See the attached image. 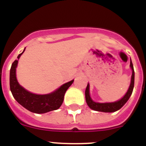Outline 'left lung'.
Returning <instances> with one entry per match:
<instances>
[{
    "label": "left lung",
    "instance_id": "8db88e82",
    "mask_svg": "<svg viewBox=\"0 0 146 146\" xmlns=\"http://www.w3.org/2000/svg\"><path fill=\"white\" fill-rule=\"evenodd\" d=\"M130 67H131V70H132L131 83H130L129 90L127 91L126 94H125V96L122 99H120L119 101L111 103L95 102L93 101L91 96H90V94H89V84L88 83L85 94H86V102H87V104L88 105L89 108L94 110H96V111L104 112V113H113V112H115L121 109L126 104V102L128 101L129 99L131 96V94H132V91H133L134 84H135V71H134L133 64L131 63V60H130Z\"/></svg>",
    "mask_w": 146,
    "mask_h": 146
}]
</instances>
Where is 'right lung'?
<instances>
[{
  "label": "right lung",
  "instance_id": "obj_1",
  "mask_svg": "<svg viewBox=\"0 0 146 146\" xmlns=\"http://www.w3.org/2000/svg\"><path fill=\"white\" fill-rule=\"evenodd\" d=\"M25 50L17 56L19 59ZM18 59L13 62L10 69V90L13 96L19 104L25 109L34 113H45L58 110L64 101V94L69 86L73 83L74 80L60 86L54 92L45 95H38L26 91L22 87L16 78V68Z\"/></svg>",
  "mask_w": 146,
  "mask_h": 146
}]
</instances>
